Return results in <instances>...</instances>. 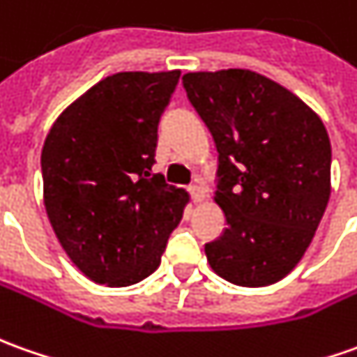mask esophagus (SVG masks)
<instances>
[{"label": "esophagus", "instance_id": "34e87169", "mask_svg": "<svg viewBox=\"0 0 357 357\" xmlns=\"http://www.w3.org/2000/svg\"><path fill=\"white\" fill-rule=\"evenodd\" d=\"M189 193H191L193 203H201L205 199V189L201 188V185H189Z\"/></svg>", "mask_w": 357, "mask_h": 357}]
</instances>
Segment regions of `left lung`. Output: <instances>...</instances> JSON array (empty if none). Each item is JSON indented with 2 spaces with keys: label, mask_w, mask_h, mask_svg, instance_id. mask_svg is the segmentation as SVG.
<instances>
[{
  "label": "left lung",
  "mask_w": 357,
  "mask_h": 357,
  "mask_svg": "<svg viewBox=\"0 0 357 357\" xmlns=\"http://www.w3.org/2000/svg\"><path fill=\"white\" fill-rule=\"evenodd\" d=\"M183 87L219 152L227 229L205 244L211 270L242 287L283 280L331 199V140L303 99L252 70L188 72Z\"/></svg>",
  "instance_id": "obj_1"
}]
</instances>
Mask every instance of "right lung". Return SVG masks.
Here are the masks:
<instances>
[{
	"label": "right lung",
	"instance_id": "add662e5",
	"mask_svg": "<svg viewBox=\"0 0 357 357\" xmlns=\"http://www.w3.org/2000/svg\"><path fill=\"white\" fill-rule=\"evenodd\" d=\"M179 74L107 76L46 135V215L68 258L96 283L127 287L154 273L189 203L185 189L152 174L158 121Z\"/></svg>",
	"mask_w": 357,
	"mask_h": 357
}]
</instances>
